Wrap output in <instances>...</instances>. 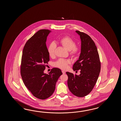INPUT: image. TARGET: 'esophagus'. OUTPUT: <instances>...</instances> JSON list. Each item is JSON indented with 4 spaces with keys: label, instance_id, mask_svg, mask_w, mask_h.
Segmentation results:
<instances>
[{
    "label": "esophagus",
    "instance_id": "obj_1",
    "mask_svg": "<svg viewBox=\"0 0 121 121\" xmlns=\"http://www.w3.org/2000/svg\"><path fill=\"white\" fill-rule=\"evenodd\" d=\"M62 72L63 74H65V73H66L65 71H64V70H62Z\"/></svg>",
    "mask_w": 121,
    "mask_h": 121
}]
</instances>
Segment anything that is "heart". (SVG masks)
I'll return each instance as SVG.
<instances>
[{
  "mask_svg": "<svg viewBox=\"0 0 121 121\" xmlns=\"http://www.w3.org/2000/svg\"><path fill=\"white\" fill-rule=\"evenodd\" d=\"M60 43L65 48L70 51V54L73 57H76L79 54L80 47L76 46L75 41L69 36H65L62 38L60 40ZM56 46V44L54 42H52L49 44L48 51L50 57H52L54 56ZM70 63V62L68 60L60 58L54 63V66L61 69H66Z\"/></svg>",
  "mask_w": 121,
  "mask_h": 121,
  "instance_id": "heart-1",
  "label": "heart"
}]
</instances>
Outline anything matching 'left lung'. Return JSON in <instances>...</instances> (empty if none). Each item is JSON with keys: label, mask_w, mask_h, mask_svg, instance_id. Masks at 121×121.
Listing matches in <instances>:
<instances>
[{"label": "left lung", "mask_w": 121, "mask_h": 121, "mask_svg": "<svg viewBox=\"0 0 121 121\" xmlns=\"http://www.w3.org/2000/svg\"><path fill=\"white\" fill-rule=\"evenodd\" d=\"M81 39V52L79 59L75 63L73 69H80L79 75L67 72V85L70 91L78 97H82L91 92L100 72L101 63L98 50L90 36L76 31Z\"/></svg>", "instance_id": "1"}]
</instances>
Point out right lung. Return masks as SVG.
Returning <instances> with one entry per match:
<instances>
[{
  "mask_svg": "<svg viewBox=\"0 0 121 121\" xmlns=\"http://www.w3.org/2000/svg\"><path fill=\"white\" fill-rule=\"evenodd\" d=\"M51 31L41 29L28 40L23 48L21 74L24 84L34 96L45 99L52 95L61 70L54 68L49 74L44 73L49 61L47 37Z\"/></svg>",
  "mask_w": 121,
  "mask_h": 121,
  "instance_id": "right-lung-1",
  "label": "right lung"
}]
</instances>
